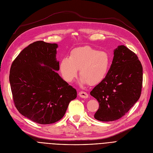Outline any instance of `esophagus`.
Listing matches in <instances>:
<instances>
[{
  "mask_svg": "<svg viewBox=\"0 0 153 153\" xmlns=\"http://www.w3.org/2000/svg\"><path fill=\"white\" fill-rule=\"evenodd\" d=\"M79 96L81 98H86L88 97V93L85 91H81L79 92Z\"/></svg>",
  "mask_w": 153,
  "mask_h": 153,
  "instance_id": "34e87169",
  "label": "esophagus"
}]
</instances>
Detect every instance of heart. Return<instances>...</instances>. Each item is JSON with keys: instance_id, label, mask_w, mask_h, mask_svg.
<instances>
[{"instance_id": "1", "label": "heart", "mask_w": 153, "mask_h": 153, "mask_svg": "<svg viewBox=\"0 0 153 153\" xmlns=\"http://www.w3.org/2000/svg\"><path fill=\"white\" fill-rule=\"evenodd\" d=\"M110 62V57L106 52L84 46L74 49L69 57L62 59L60 71L63 79L67 82L74 79L77 70H79L81 83L96 85L105 77Z\"/></svg>"}]
</instances>
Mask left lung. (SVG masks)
<instances>
[{
    "mask_svg": "<svg viewBox=\"0 0 153 153\" xmlns=\"http://www.w3.org/2000/svg\"><path fill=\"white\" fill-rule=\"evenodd\" d=\"M142 71L141 62L134 52L123 45L116 49L105 77L90 92L99 103L94 115L96 120L115 121L128 112L140 97Z\"/></svg>",
    "mask_w": 153,
    "mask_h": 153,
    "instance_id": "obj_1",
    "label": "left lung"
}]
</instances>
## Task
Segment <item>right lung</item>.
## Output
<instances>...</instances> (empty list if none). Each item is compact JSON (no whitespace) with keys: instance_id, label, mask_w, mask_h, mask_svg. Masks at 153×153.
<instances>
[{"instance_id":"obj_1","label":"right lung","mask_w":153,"mask_h":153,"mask_svg":"<svg viewBox=\"0 0 153 153\" xmlns=\"http://www.w3.org/2000/svg\"><path fill=\"white\" fill-rule=\"evenodd\" d=\"M57 48L56 44L34 42L23 49L11 67L9 82L14 105L20 114L39 124L60 120L70 102L77 97L75 88L55 71L60 69Z\"/></svg>"}]
</instances>
